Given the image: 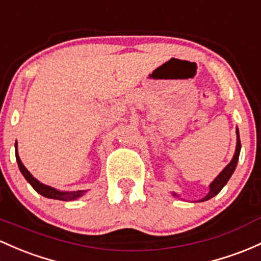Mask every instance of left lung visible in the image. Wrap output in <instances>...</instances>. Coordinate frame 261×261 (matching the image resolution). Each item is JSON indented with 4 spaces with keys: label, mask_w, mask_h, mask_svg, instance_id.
I'll return each mask as SVG.
<instances>
[{
    "label": "left lung",
    "mask_w": 261,
    "mask_h": 261,
    "mask_svg": "<svg viewBox=\"0 0 261 261\" xmlns=\"http://www.w3.org/2000/svg\"><path fill=\"white\" fill-rule=\"evenodd\" d=\"M240 148H242V145H240V137H239V130H238L237 127V147H236V153H234L233 159H231V161L228 163L227 167L224 168V170L220 172L218 176L216 177V179H214L213 182L210 185V192H208V194L205 197H203L202 199H199V202H204V200H208L211 198H213L214 196H217V194L219 193L220 191H222V188L224 187L225 185H227V182L229 181V178L231 177V174L234 173V171H236V167L238 165V160H239V153H240ZM173 196L178 197L177 196V193H173Z\"/></svg>",
    "instance_id": "1"
}]
</instances>
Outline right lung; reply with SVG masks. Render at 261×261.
<instances>
[{"mask_svg":"<svg viewBox=\"0 0 261 261\" xmlns=\"http://www.w3.org/2000/svg\"><path fill=\"white\" fill-rule=\"evenodd\" d=\"M14 147H16V160H17V163H18L19 171H21V173L23 174L24 178L27 179V182L34 188V191L38 192V193L42 194L43 197H47V198H51V199H58V200H71V199L79 198V197H82L83 194L87 192V191L64 192V191L56 190V188L50 187V186L43 185V183L39 182L38 179L34 178L32 174L30 173V171H28L27 168L24 167L23 163H22L21 159H19L18 156V152H17V142L16 145H14Z\"/></svg>","mask_w":261,"mask_h":261,"instance_id":"obj_1","label":"right lung"}]
</instances>
